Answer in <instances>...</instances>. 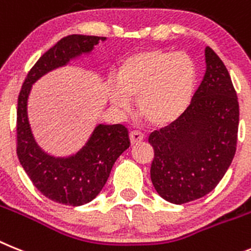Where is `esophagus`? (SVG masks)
I'll return each mask as SVG.
<instances>
[{
  "mask_svg": "<svg viewBox=\"0 0 251 251\" xmlns=\"http://www.w3.org/2000/svg\"><path fill=\"white\" fill-rule=\"evenodd\" d=\"M144 134H141L140 131H131L130 132V141H131L132 145H135V144L140 143V141L144 140Z\"/></svg>",
  "mask_w": 251,
  "mask_h": 251,
  "instance_id": "esophagus-1",
  "label": "esophagus"
}]
</instances>
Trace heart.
<instances>
[{
  "instance_id": "obj_1",
  "label": "heart",
  "mask_w": 251,
  "mask_h": 251,
  "mask_svg": "<svg viewBox=\"0 0 251 251\" xmlns=\"http://www.w3.org/2000/svg\"><path fill=\"white\" fill-rule=\"evenodd\" d=\"M196 67L184 53L143 50L127 56L117 72V83L108 86L111 103L119 110L136 100L139 116L154 127L176 123L192 102Z\"/></svg>"
}]
</instances>
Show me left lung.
Returning a JSON list of instances; mask_svg holds the SVG:
<instances>
[{"label":"left lung","instance_id":"1","mask_svg":"<svg viewBox=\"0 0 251 251\" xmlns=\"http://www.w3.org/2000/svg\"><path fill=\"white\" fill-rule=\"evenodd\" d=\"M206 73L183 116L150 134V178L158 195L182 204L210 193L236 151L239 102L230 74L210 47Z\"/></svg>","mask_w":251,"mask_h":251}]
</instances>
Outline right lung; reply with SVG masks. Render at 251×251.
Wrapping results in <instances>:
<instances>
[{"instance_id": "right-lung-1", "label": "right lung", "mask_w": 251, "mask_h": 251, "mask_svg": "<svg viewBox=\"0 0 251 251\" xmlns=\"http://www.w3.org/2000/svg\"><path fill=\"white\" fill-rule=\"evenodd\" d=\"M106 38L69 35L39 58L29 72L17 101V156L24 171L41 195L67 206H82L100 195L111 169L130 147L124 125H96L83 147L73 154L54 156L39 147L27 115L32 84L49 72L67 67L72 60L89 55Z\"/></svg>"}]
</instances>
